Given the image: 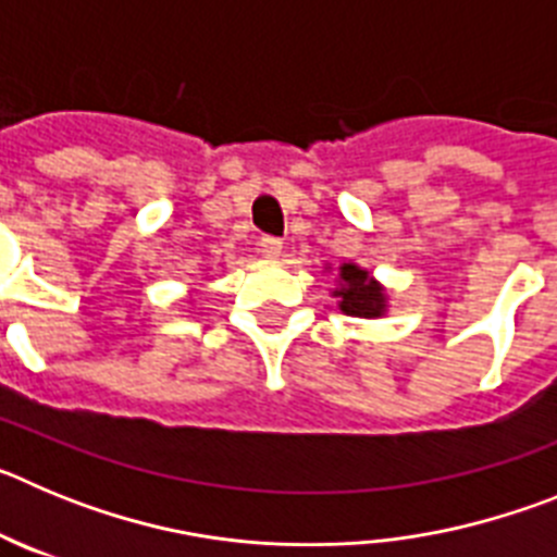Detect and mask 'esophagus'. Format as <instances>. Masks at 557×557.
<instances>
[{
  "mask_svg": "<svg viewBox=\"0 0 557 557\" xmlns=\"http://www.w3.org/2000/svg\"><path fill=\"white\" fill-rule=\"evenodd\" d=\"M282 239H275V236H262L259 239V253L264 256V259H278L282 256Z\"/></svg>",
  "mask_w": 557,
  "mask_h": 557,
  "instance_id": "34e87169",
  "label": "esophagus"
}]
</instances>
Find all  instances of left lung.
Returning <instances> with one entry per match:
<instances>
[{
    "label": "left lung",
    "mask_w": 557,
    "mask_h": 557,
    "mask_svg": "<svg viewBox=\"0 0 557 557\" xmlns=\"http://www.w3.org/2000/svg\"><path fill=\"white\" fill-rule=\"evenodd\" d=\"M334 298H339L337 307L354 318H382L387 309L385 287L371 278L368 270L351 262L339 268V287L334 289Z\"/></svg>",
    "instance_id": "8db88e82"
}]
</instances>
